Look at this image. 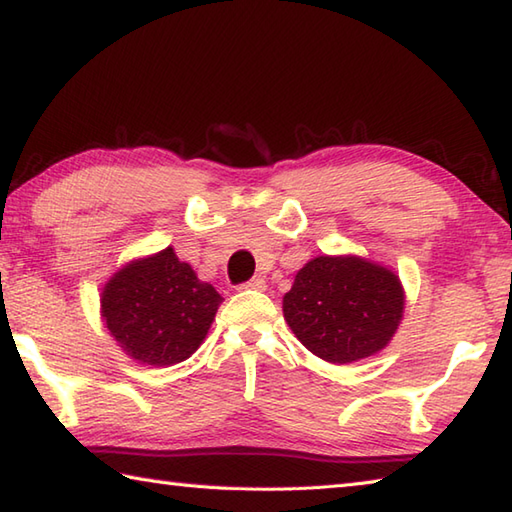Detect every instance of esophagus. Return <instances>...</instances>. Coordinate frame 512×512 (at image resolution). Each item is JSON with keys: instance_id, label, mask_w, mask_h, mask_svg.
I'll return each instance as SVG.
<instances>
[{"instance_id": "obj_1", "label": "esophagus", "mask_w": 512, "mask_h": 512, "mask_svg": "<svg viewBox=\"0 0 512 512\" xmlns=\"http://www.w3.org/2000/svg\"><path fill=\"white\" fill-rule=\"evenodd\" d=\"M239 290H259V292H264L266 290V279H262V277L250 279V281H246V284L239 286Z\"/></svg>"}]
</instances>
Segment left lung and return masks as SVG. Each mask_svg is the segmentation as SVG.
<instances>
[{
    "label": "left lung",
    "instance_id": "obj_1",
    "mask_svg": "<svg viewBox=\"0 0 512 512\" xmlns=\"http://www.w3.org/2000/svg\"><path fill=\"white\" fill-rule=\"evenodd\" d=\"M405 288L387 266L358 255H319L284 295V319L308 350L334 365L378 354L396 334Z\"/></svg>",
    "mask_w": 512,
    "mask_h": 512
}]
</instances>
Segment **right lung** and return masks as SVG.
Listing matches in <instances>:
<instances>
[{"label":"right lung","mask_w":512,"mask_h":512,"mask_svg":"<svg viewBox=\"0 0 512 512\" xmlns=\"http://www.w3.org/2000/svg\"><path fill=\"white\" fill-rule=\"evenodd\" d=\"M220 303V292L167 246L132 259L105 281L101 319L129 358L169 367L202 345Z\"/></svg>","instance_id":"1"}]
</instances>
